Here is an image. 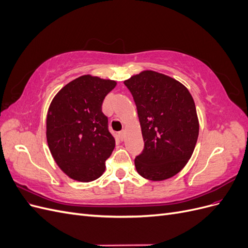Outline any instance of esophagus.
Returning <instances> with one entry per match:
<instances>
[{
    "mask_svg": "<svg viewBox=\"0 0 248 248\" xmlns=\"http://www.w3.org/2000/svg\"><path fill=\"white\" fill-rule=\"evenodd\" d=\"M125 133H126V131H125L124 129L119 132V137H120V139H121L122 140H124V138H125Z\"/></svg>",
    "mask_w": 248,
    "mask_h": 248,
    "instance_id": "obj_1",
    "label": "esophagus"
}]
</instances>
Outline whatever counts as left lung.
<instances>
[{
  "label": "left lung",
  "instance_id": "obj_1",
  "mask_svg": "<svg viewBox=\"0 0 248 248\" xmlns=\"http://www.w3.org/2000/svg\"><path fill=\"white\" fill-rule=\"evenodd\" d=\"M138 108L145 147L136 157L139 174L162 181L188 162L199 137L196 104L187 88L162 73L145 70L124 81Z\"/></svg>",
  "mask_w": 248,
  "mask_h": 248
}]
</instances>
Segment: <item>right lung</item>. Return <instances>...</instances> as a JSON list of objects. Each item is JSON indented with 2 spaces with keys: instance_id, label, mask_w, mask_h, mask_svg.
Segmentation results:
<instances>
[{
  "instance_id": "right-lung-1",
  "label": "right lung",
  "mask_w": 248,
  "mask_h": 248,
  "mask_svg": "<svg viewBox=\"0 0 248 248\" xmlns=\"http://www.w3.org/2000/svg\"><path fill=\"white\" fill-rule=\"evenodd\" d=\"M117 85L90 74L63 87L46 117V140L55 161L69 178L80 182L98 179L116 140L108 131L102 102Z\"/></svg>"
}]
</instances>
